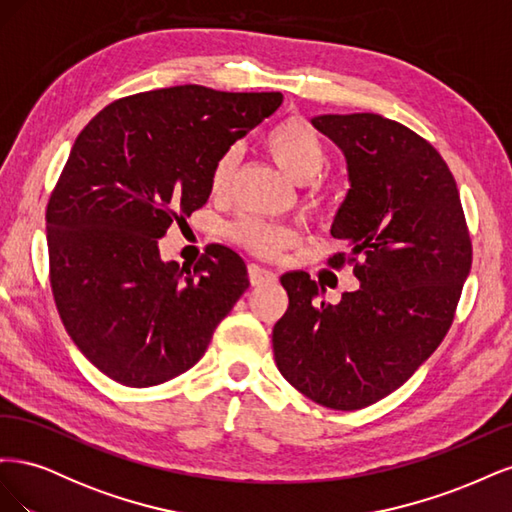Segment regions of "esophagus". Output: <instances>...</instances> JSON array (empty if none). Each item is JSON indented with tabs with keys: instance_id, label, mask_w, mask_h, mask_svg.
Returning <instances> with one entry per match:
<instances>
[{
	"instance_id": "esophagus-1",
	"label": "esophagus",
	"mask_w": 512,
	"mask_h": 512,
	"mask_svg": "<svg viewBox=\"0 0 512 512\" xmlns=\"http://www.w3.org/2000/svg\"><path fill=\"white\" fill-rule=\"evenodd\" d=\"M247 273H250L252 286H265V284H275L277 282V275L271 269L256 265V262H252V265L247 267Z\"/></svg>"
}]
</instances>
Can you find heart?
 <instances>
[{"mask_svg":"<svg viewBox=\"0 0 512 512\" xmlns=\"http://www.w3.org/2000/svg\"><path fill=\"white\" fill-rule=\"evenodd\" d=\"M262 145H265L271 160L294 181L312 179L324 166V162H327V151H324L322 138L303 117H286L277 121L262 136ZM232 168H235V153L226 151L211 168L213 194H222L228 188ZM230 235L241 245L265 256L277 254L297 239L294 230L286 226H277L254 218H243L237 224H232Z\"/></svg>","mask_w":512,"mask_h":512,"instance_id":"obj_1","label":"heart"}]
</instances>
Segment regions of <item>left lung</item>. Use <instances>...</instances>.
<instances>
[{
    "instance_id": "obj_1",
    "label": "left lung",
    "mask_w": 512,
    "mask_h": 512,
    "mask_svg": "<svg viewBox=\"0 0 512 512\" xmlns=\"http://www.w3.org/2000/svg\"><path fill=\"white\" fill-rule=\"evenodd\" d=\"M312 126L346 158L350 190L331 235L348 247L361 286L331 305L307 273L282 275L290 303L273 327V354L305 397L359 410L399 389L440 346L472 243L453 173L425 138L376 113L318 115Z\"/></svg>"
}]
</instances>
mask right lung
Listing matches in <instances>:
<instances>
[{
    "label": "right lung",
    "instance_id": "obj_1",
    "mask_svg": "<svg viewBox=\"0 0 512 512\" xmlns=\"http://www.w3.org/2000/svg\"><path fill=\"white\" fill-rule=\"evenodd\" d=\"M282 100L153 89L108 104L74 141L46 207L51 286L72 342L111 380L145 389L188 371L250 286L230 247H207L192 271L158 241L207 203L213 164Z\"/></svg>",
    "mask_w": 512,
    "mask_h": 512
}]
</instances>
